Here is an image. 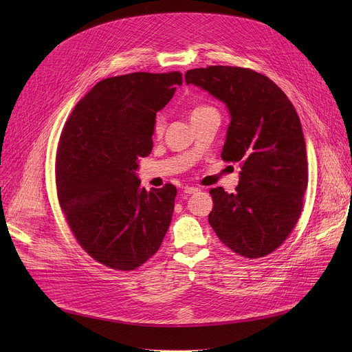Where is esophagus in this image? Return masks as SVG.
<instances>
[{
    "label": "esophagus",
    "instance_id": "34e87169",
    "mask_svg": "<svg viewBox=\"0 0 352 352\" xmlns=\"http://www.w3.org/2000/svg\"><path fill=\"white\" fill-rule=\"evenodd\" d=\"M198 191H199V190L195 188V187H186V188H184V194H187V195L195 194V192H198Z\"/></svg>",
    "mask_w": 352,
    "mask_h": 352
}]
</instances>
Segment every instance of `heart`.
<instances>
[{
  "label": "heart",
  "instance_id": "heart-1",
  "mask_svg": "<svg viewBox=\"0 0 352 352\" xmlns=\"http://www.w3.org/2000/svg\"><path fill=\"white\" fill-rule=\"evenodd\" d=\"M208 109H212V108H208V107H197V108L192 109L191 117L206 113V111H208ZM162 129H164V118H162V117H158L157 121H155V133L160 134V133H162Z\"/></svg>",
  "mask_w": 352,
  "mask_h": 352
}]
</instances>
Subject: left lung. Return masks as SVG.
<instances>
[{
    "label": "left lung",
    "mask_w": 352,
    "mask_h": 352,
    "mask_svg": "<svg viewBox=\"0 0 352 352\" xmlns=\"http://www.w3.org/2000/svg\"><path fill=\"white\" fill-rule=\"evenodd\" d=\"M186 81L227 105L231 122L221 158L241 166L235 192L210 190L208 223L234 252L265 256L285 241L302 211L308 162L297 111L278 85L250 68L188 69Z\"/></svg>",
    "instance_id": "1"
}]
</instances>
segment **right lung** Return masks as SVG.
Here are the masks:
<instances>
[{"instance_id": "obj_1", "label": "right lung", "mask_w": 352, "mask_h": 352, "mask_svg": "<svg viewBox=\"0 0 352 352\" xmlns=\"http://www.w3.org/2000/svg\"><path fill=\"white\" fill-rule=\"evenodd\" d=\"M182 84L181 72H133L100 81L72 109L58 142L60 206L78 244L113 270L131 271L158 251L177 188L140 187L155 116Z\"/></svg>"}]
</instances>
